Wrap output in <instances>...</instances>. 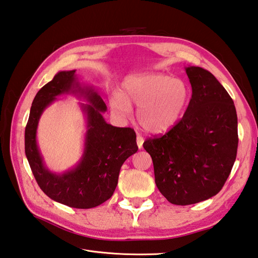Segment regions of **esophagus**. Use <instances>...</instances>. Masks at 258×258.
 I'll return each instance as SVG.
<instances>
[{"label":"esophagus","instance_id":"34e87169","mask_svg":"<svg viewBox=\"0 0 258 258\" xmlns=\"http://www.w3.org/2000/svg\"><path fill=\"white\" fill-rule=\"evenodd\" d=\"M145 140L141 136V135H137V138H136V143H137V146L140 149L143 148V144H144Z\"/></svg>","mask_w":258,"mask_h":258}]
</instances>
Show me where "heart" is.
Returning <instances> with one entry per match:
<instances>
[{
  "instance_id": "heart-1",
  "label": "heart",
  "mask_w": 258,
  "mask_h": 258,
  "mask_svg": "<svg viewBox=\"0 0 258 258\" xmlns=\"http://www.w3.org/2000/svg\"><path fill=\"white\" fill-rule=\"evenodd\" d=\"M190 99L188 85L180 78L150 73L127 78L123 92H113L111 107L116 113L128 115L132 105L137 107L136 117L148 133L160 134L172 128L186 111Z\"/></svg>"
}]
</instances>
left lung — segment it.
Instances as JSON below:
<instances>
[{
  "label": "left lung",
  "instance_id": "1",
  "mask_svg": "<svg viewBox=\"0 0 258 258\" xmlns=\"http://www.w3.org/2000/svg\"><path fill=\"white\" fill-rule=\"evenodd\" d=\"M192 98L182 120L144 148L154 162L158 189L174 205H192L220 192L237 150L234 102L207 70L187 66Z\"/></svg>",
  "mask_w": 258,
  "mask_h": 258
}]
</instances>
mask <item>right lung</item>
<instances>
[{"label":"right lung","mask_w":258,"mask_h":258,"mask_svg":"<svg viewBox=\"0 0 258 258\" xmlns=\"http://www.w3.org/2000/svg\"><path fill=\"white\" fill-rule=\"evenodd\" d=\"M63 94H73L80 103L86 122L84 148L76 166L62 174L51 171L37 146L38 121L50 104ZM107 111L94 86L79 82L76 70L61 71L37 92L25 130V153L38 185L51 200L69 207L88 209L113 195L124 161L138 150L136 134L131 127H115L105 122Z\"/></svg>","instance_id":"right-lung-1"}]
</instances>
